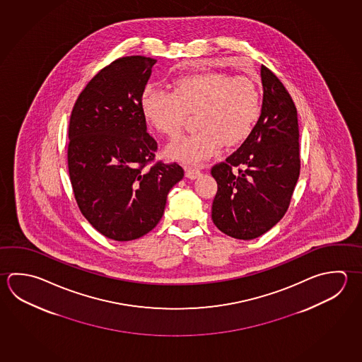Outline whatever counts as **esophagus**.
<instances>
[{"label": "esophagus", "instance_id": "34e87169", "mask_svg": "<svg viewBox=\"0 0 362 362\" xmlns=\"http://www.w3.org/2000/svg\"><path fill=\"white\" fill-rule=\"evenodd\" d=\"M185 172H186V177H189L190 180H195L202 175V171L197 167H192V165H186Z\"/></svg>", "mask_w": 362, "mask_h": 362}]
</instances>
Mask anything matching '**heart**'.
Returning a JSON list of instances; mask_svg holds the SVG:
<instances>
[{"label":"heart","mask_w":362,"mask_h":362,"mask_svg":"<svg viewBox=\"0 0 362 362\" xmlns=\"http://www.w3.org/2000/svg\"><path fill=\"white\" fill-rule=\"evenodd\" d=\"M145 119L157 132L175 138L187 113L197 112V132L167 148V156L189 163L211 158L223 144L235 146L249 138L260 115V93L254 80L221 71L184 75L173 90L148 86L141 97Z\"/></svg>","instance_id":"1"}]
</instances>
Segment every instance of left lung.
Listing matches in <instances>:
<instances>
[{
  "mask_svg": "<svg viewBox=\"0 0 362 362\" xmlns=\"http://www.w3.org/2000/svg\"><path fill=\"white\" fill-rule=\"evenodd\" d=\"M260 75L263 105L257 125L243 144L211 171L218 185L213 223L238 240L262 236L282 219L300 175L296 105L268 67L262 65Z\"/></svg>",
  "mask_w": 362,
  "mask_h": 362,
  "instance_id": "obj_1",
  "label": "left lung"
}]
</instances>
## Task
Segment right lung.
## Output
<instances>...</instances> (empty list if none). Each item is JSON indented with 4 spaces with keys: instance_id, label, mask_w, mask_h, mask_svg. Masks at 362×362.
Returning a JSON list of instances; mask_svg holds the SVG:
<instances>
[{
    "instance_id": "right-lung-1",
    "label": "right lung",
    "mask_w": 362,
    "mask_h": 362,
    "mask_svg": "<svg viewBox=\"0 0 362 362\" xmlns=\"http://www.w3.org/2000/svg\"><path fill=\"white\" fill-rule=\"evenodd\" d=\"M157 59L127 56L102 69L74 105L67 165L83 216L99 233L132 241L163 216L167 195L184 177L177 163L151 167L157 141L146 132L141 97Z\"/></svg>"
}]
</instances>
